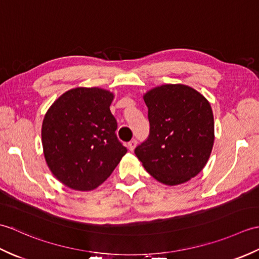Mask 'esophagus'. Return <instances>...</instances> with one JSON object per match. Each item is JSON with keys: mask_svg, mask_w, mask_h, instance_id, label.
I'll list each match as a JSON object with an SVG mask.
<instances>
[{"mask_svg": "<svg viewBox=\"0 0 259 259\" xmlns=\"http://www.w3.org/2000/svg\"><path fill=\"white\" fill-rule=\"evenodd\" d=\"M136 146H137V140H136V139L131 140V141L129 142V144H128V149H129L130 151H134Z\"/></svg>", "mask_w": 259, "mask_h": 259, "instance_id": "esophagus-1", "label": "esophagus"}]
</instances>
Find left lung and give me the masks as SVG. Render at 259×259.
Returning <instances> with one entry per match:
<instances>
[{
	"instance_id": "8db88e82",
	"label": "left lung",
	"mask_w": 259,
	"mask_h": 259,
	"mask_svg": "<svg viewBox=\"0 0 259 259\" xmlns=\"http://www.w3.org/2000/svg\"><path fill=\"white\" fill-rule=\"evenodd\" d=\"M149 138L136 148L137 158L159 183L176 186L206 166L214 140L210 103L194 88L162 84L146 92Z\"/></svg>"
}]
</instances>
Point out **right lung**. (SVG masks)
Listing matches in <instances>:
<instances>
[{"label": "right lung", "instance_id": "obj_1", "mask_svg": "<svg viewBox=\"0 0 259 259\" xmlns=\"http://www.w3.org/2000/svg\"><path fill=\"white\" fill-rule=\"evenodd\" d=\"M113 98L101 88H74L60 96L45 115L41 136L47 164L71 189H96L125 155L110 111Z\"/></svg>", "mask_w": 259, "mask_h": 259}]
</instances>
